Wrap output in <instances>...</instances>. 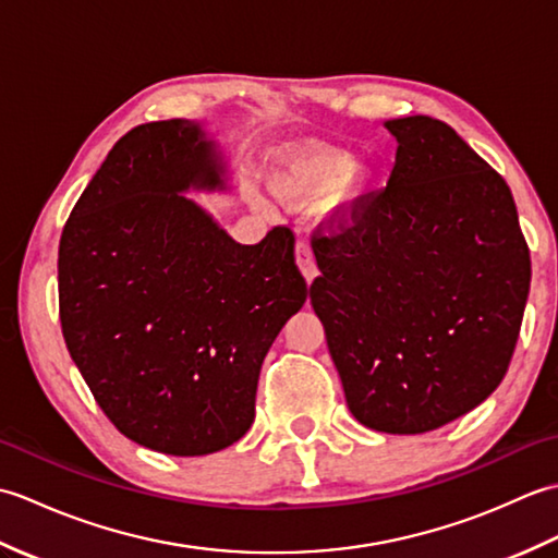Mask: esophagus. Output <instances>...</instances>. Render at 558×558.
Instances as JSON below:
<instances>
[{"label":"esophagus","instance_id":"1","mask_svg":"<svg viewBox=\"0 0 558 558\" xmlns=\"http://www.w3.org/2000/svg\"><path fill=\"white\" fill-rule=\"evenodd\" d=\"M294 258H298V266L302 270V276L306 282H312L316 278V264L312 256V246L306 240H300L298 246H294Z\"/></svg>","mask_w":558,"mask_h":558}]
</instances>
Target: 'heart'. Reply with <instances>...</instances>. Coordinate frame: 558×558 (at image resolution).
Listing matches in <instances>:
<instances>
[{
	"label": "heart",
	"instance_id": "b5f03b06",
	"mask_svg": "<svg viewBox=\"0 0 558 558\" xmlns=\"http://www.w3.org/2000/svg\"><path fill=\"white\" fill-rule=\"evenodd\" d=\"M268 182L282 204H314L342 186L345 198H360L374 182L369 165L357 162L350 150L314 141L280 148L270 160ZM264 204V201H260Z\"/></svg>",
	"mask_w": 558,
	"mask_h": 558
}]
</instances>
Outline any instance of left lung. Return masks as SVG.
<instances>
[{
    "label": "left lung",
    "instance_id": "8db88e82",
    "mask_svg": "<svg viewBox=\"0 0 558 558\" xmlns=\"http://www.w3.org/2000/svg\"><path fill=\"white\" fill-rule=\"evenodd\" d=\"M396 165L314 236L310 298L354 420L424 434L487 400L511 364L530 248L504 177L446 122L388 120Z\"/></svg>",
    "mask_w": 558,
    "mask_h": 558
}]
</instances>
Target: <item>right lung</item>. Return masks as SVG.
<instances>
[{
	"label": "right lung",
	"instance_id": "1",
	"mask_svg": "<svg viewBox=\"0 0 558 558\" xmlns=\"http://www.w3.org/2000/svg\"><path fill=\"white\" fill-rule=\"evenodd\" d=\"M189 189L228 165L194 120L141 124L83 189L59 242V322L108 420L165 456H208L254 422L260 364L306 302L294 234L240 244Z\"/></svg>",
	"mask_w": 558,
	"mask_h": 558
}]
</instances>
